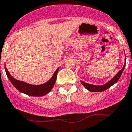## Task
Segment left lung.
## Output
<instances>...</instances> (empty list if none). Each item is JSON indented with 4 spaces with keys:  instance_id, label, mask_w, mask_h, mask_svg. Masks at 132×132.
<instances>
[{
    "instance_id": "8db88e82",
    "label": "left lung",
    "mask_w": 132,
    "mask_h": 132,
    "mask_svg": "<svg viewBox=\"0 0 132 132\" xmlns=\"http://www.w3.org/2000/svg\"><path fill=\"white\" fill-rule=\"evenodd\" d=\"M125 61H126V57H125ZM125 65H126V62L124 63V67L120 71H119L118 72L117 75L113 77L111 80H109L108 82H107L106 84H103V85H94V84H88V83H86L83 81H81V84H82L85 88H86L87 90H89L90 92H103L105 91V90H107L108 88H109L110 87L112 86L113 84H114L115 83H117V82L119 80L120 77H121L123 71H124V68H125Z\"/></svg>"
}]
</instances>
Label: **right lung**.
<instances>
[{"label": "right lung", "instance_id": "1", "mask_svg": "<svg viewBox=\"0 0 132 132\" xmlns=\"http://www.w3.org/2000/svg\"><path fill=\"white\" fill-rule=\"evenodd\" d=\"M5 71L6 75L9 78L11 83L14 86L17 90H19L20 92H22L27 95H31L34 97H40L44 96L51 91V90L54 87L57 75V72L59 71V68L57 69L56 71L54 73L52 78L47 82L40 85H32V84H28L23 81L18 80L12 77L10 72H8L6 67L5 65Z\"/></svg>", "mask_w": 132, "mask_h": 132}]
</instances>
